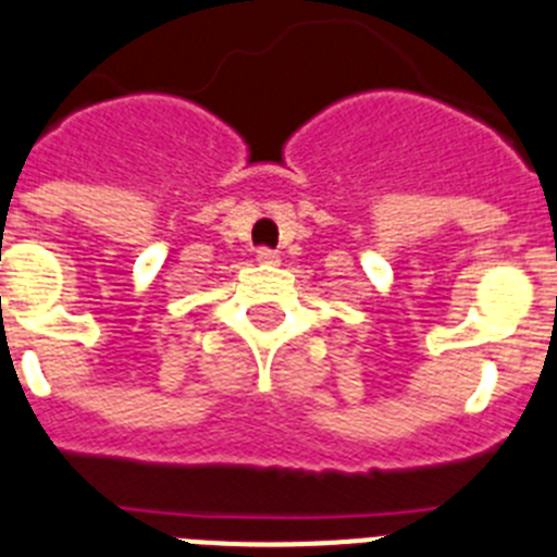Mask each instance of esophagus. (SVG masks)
I'll use <instances>...</instances> for the list:
<instances>
[{"mask_svg":"<svg viewBox=\"0 0 557 557\" xmlns=\"http://www.w3.org/2000/svg\"><path fill=\"white\" fill-rule=\"evenodd\" d=\"M257 263L263 265H277L280 263V255L271 249H257Z\"/></svg>","mask_w":557,"mask_h":557,"instance_id":"34e87169","label":"esophagus"}]
</instances>
